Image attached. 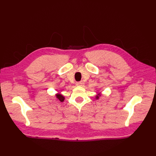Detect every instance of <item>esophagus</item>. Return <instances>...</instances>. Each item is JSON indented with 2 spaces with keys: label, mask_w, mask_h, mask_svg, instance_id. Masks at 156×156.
<instances>
[{
  "label": "esophagus",
  "mask_w": 156,
  "mask_h": 156,
  "mask_svg": "<svg viewBox=\"0 0 156 156\" xmlns=\"http://www.w3.org/2000/svg\"><path fill=\"white\" fill-rule=\"evenodd\" d=\"M83 84H84V82L83 81H79V82H77L76 83V85L77 86L81 87V86H83Z\"/></svg>",
  "instance_id": "1"
}]
</instances>
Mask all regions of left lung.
I'll use <instances>...</instances> for the list:
<instances>
[{"mask_svg": "<svg viewBox=\"0 0 156 156\" xmlns=\"http://www.w3.org/2000/svg\"><path fill=\"white\" fill-rule=\"evenodd\" d=\"M100 96V94H98V95H96V99H99V97Z\"/></svg>", "mask_w": 156, "mask_h": 156, "instance_id": "obj_1", "label": "left lung"}]
</instances>
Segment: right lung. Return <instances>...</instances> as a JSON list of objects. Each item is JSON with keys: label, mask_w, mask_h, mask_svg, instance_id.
Masks as SVG:
<instances>
[{"label": "right lung", "mask_w": 156, "mask_h": 156, "mask_svg": "<svg viewBox=\"0 0 156 156\" xmlns=\"http://www.w3.org/2000/svg\"><path fill=\"white\" fill-rule=\"evenodd\" d=\"M56 98H57L58 100L59 101H60L61 102H63L64 100V97L62 95H61L60 94H56Z\"/></svg>", "instance_id": "1"}]
</instances>
